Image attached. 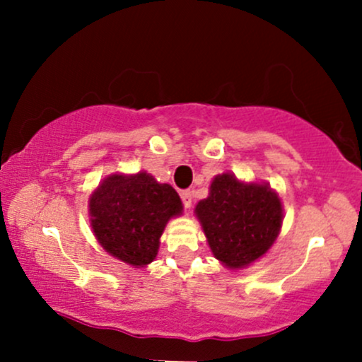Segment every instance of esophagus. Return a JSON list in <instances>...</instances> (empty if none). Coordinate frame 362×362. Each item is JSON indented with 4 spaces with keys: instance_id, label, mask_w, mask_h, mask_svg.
<instances>
[{
    "instance_id": "esophagus-1",
    "label": "esophagus",
    "mask_w": 362,
    "mask_h": 362,
    "mask_svg": "<svg viewBox=\"0 0 362 362\" xmlns=\"http://www.w3.org/2000/svg\"><path fill=\"white\" fill-rule=\"evenodd\" d=\"M180 197L187 209H190V206H192V190H184V192L180 194Z\"/></svg>"
}]
</instances>
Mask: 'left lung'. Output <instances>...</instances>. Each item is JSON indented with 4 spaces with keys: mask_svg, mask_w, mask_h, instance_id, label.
<instances>
[{
    "mask_svg": "<svg viewBox=\"0 0 362 362\" xmlns=\"http://www.w3.org/2000/svg\"><path fill=\"white\" fill-rule=\"evenodd\" d=\"M213 255L228 269H243L267 253L282 226L281 199L267 184L216 175L209 195L195 206Z\"/></svg>",
    "mask_w": 362,
    "mask_h": 362,
    "instance_id": "8db88e82",
    "label": "left lung"
}]
</instances>
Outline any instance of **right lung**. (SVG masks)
I'll return each instance as SVG.
<instances>
[{"mask_svg":"<svg viewBox=\"0 0 362 362\" xmlns=\"http://www.w3.org/2000/svg\"><path fill=\"white\" fill-rule=\"evenodd\" d=\"M88 207L103 250L134 267L155 260L165 226L184 209L175 189L146 172L107 177L90 195Z\"/></svg>","mask_w":362,"mask_h":362,"instance_id":"1","label":"right lung"}]
</instances>
